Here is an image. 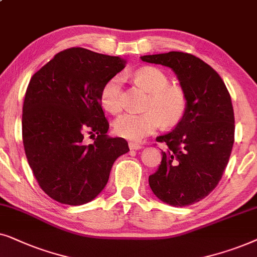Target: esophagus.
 <instances>
[{
    "instance_id": "1",
    "label": "esophagus",
    "mask_w": 257,
    "mask_h": 257,
    "mask_svg": "<svg viewBox=\"0 0 257 257\" xmlns=\"http://www.w3.org/2000/svg\"><path fill=\"white\" fill-rule=\"evenodd\" d=\"M129 148L132 150H139L142 148L141 145H139V143H135V142H129Z\"/></svg>"
}]
</instances>
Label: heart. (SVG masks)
<instances>
[{
    "instance_id": "heart-1",
    "label": "heart",
    "mask_w": 257,
    "mask_h": 257,
    "mask_svg": "<svg viewBox=\"0 0 257 257\" xmlns=\"http://www.w3.org/2000/svg\"><path fill=\"white\" fill-rule=\"evenodd\" d=\"M135 81L149 91L146 111L125 112L114 121L116 135L140 141L153 134L161 124L174 126L182 121L188 110V96L183 88L170 84L164 71L156 67H142L135 71ZM123 77L115 75L104 82L100 91L102 107L110 114L122 110Z\"/></svg>"
}]
</instances>
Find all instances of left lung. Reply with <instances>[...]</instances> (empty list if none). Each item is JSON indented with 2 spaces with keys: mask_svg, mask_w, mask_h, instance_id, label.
<instances>
[{
  "mask_svg": "<svg viewBox=\"0 0 257 257\" xmlns=\"http://www.w3.org/2000/svg\"><path fill=\"white\" fill-rule=\"evenodd\" d=\"M141 59L172 68L188 96L182 121L156 138L167 149L149 186L163 202L189 206L215 189L228 164L235 139L230 94L220 75L191 54L169 51Z\"/></svg>",
  "mask_w": 257,
  "mask_h": 257,
  "instance_id": "left-lung-1",
  "label": "left lung"
}]
</instances>
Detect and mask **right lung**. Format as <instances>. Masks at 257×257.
<instances>
[{"mask_svg": "<svg viewBox=\"0 0 257 257\" xmlns=\"http://www.w3.org/2000/svg\"><path fill=\"white\" fill-rule=\"evenodd\" d=\"M124 61L74 47L57 53L33 75L26 91L22 139L34 176L48 196L81 206L108 182L112 163L129 152L122 138L107 135L100 91ZM94 142L87 145L84 136Z\"/></svg>", "mask_w": 257, "mask_h": 257, "instance_id": "right-lung-1", "label": "right lung"}]
</instances>
